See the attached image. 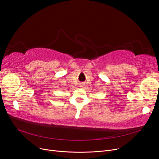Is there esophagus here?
Returning a JSON list of instances; mask_svg holds the SVG:
<instances>
[{"label":"esophagus","instance_id":"1","mask_svg":"<svg viewBox=\"0 0 159 159\" xmlns=\"http://www.w3.org/2000/svg\"><path fill=\"white\" fill-rule=\"evenodd\" d=\"M83 85H84V84H81L80 85H81V86H83Z\"/></svg>","mask_w":159,"mask_h":159}]
</instances>
